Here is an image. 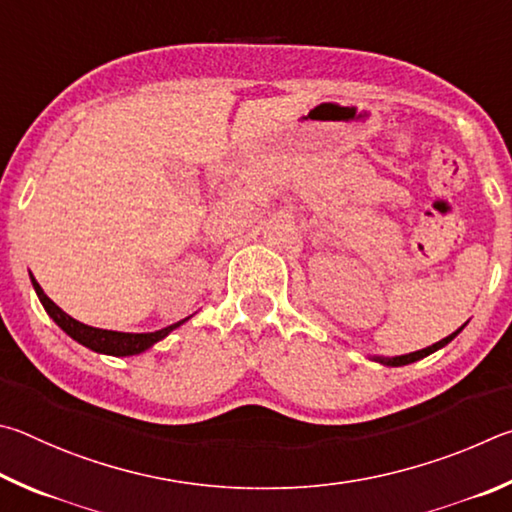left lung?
Wrapping results in <instances>:
<instances>
[{
    "mask_svg": "<svg viewBox=\"0 0 512 512\" xmlns=\"http://www.w3.org/2000/svg\"><path fill=\"white\" fill-rule=\"evenodd\" d=\"M463 326H465V324H463ZM463 326H461L459 330H454L452 335H447L445 339H441V342H436V344H432V346L423 348V351H416V353H409V355H398V357H380V355H373L371 360L380 362V364H384V366H405V364H411V362H418V360H423V357H427V355H432L434 351H438V348H443V346L450 344L452 339L461 333Z\"/></svg>",
    "mask_w": 512,
    "mask_h": 512,
    "instance_id": "obj_1",
    "label": "left lung"
}]
</instances>
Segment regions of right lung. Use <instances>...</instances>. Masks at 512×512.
Instances as JSON below:
<instances>
[{"label": "right lung", "instance_id": "right-lung-1", "mask_svg": "<svg viewBox=\"0 0 512 512\" xmlns=\"http://www.w3.org/2000/svg\"><path fill=\"white\" fill-rule=\"evenodd\" d=\"M31 283L35 292H38V299L42 301L44 310H47V315L56 321V324L65 330V333L76 339L78 344H83L87 348H92L96 353H103V355H114V357H128V355H139L143 351H148L150 346H155L157 342H161L166 335L173 333L175 328H179L188 319L177 321L173 326H166L161 330H155V333H116V330H103V328H94V326H87V324H80L74 317H69L67 312H62L56 303H53L44 290L40 288V283L33 279L31 274Z\"/></svg>", "mask_w": 512, "mask_h": 512}]
</instances>
